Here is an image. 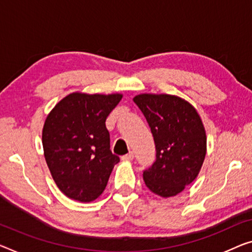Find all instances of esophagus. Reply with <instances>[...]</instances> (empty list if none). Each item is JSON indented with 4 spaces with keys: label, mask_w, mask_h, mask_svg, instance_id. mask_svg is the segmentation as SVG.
<instances>
[{
    "label": "esophagus",
    "mask_w": 252,
    "mask_h": 252,
    "mask_svg": "<svg viewBox=\"0 0 252 252\" xmlns=\"http://www.w3.org/2000/svg\"><path fill=\"white\" fill-rule=\"evenodd\" d=\"M134 158V153L133 152H129L125 154V156L122 157V160L123 161H131Z\"/></svg>",
    "instance_id": "34e87169"
}]
</instances>
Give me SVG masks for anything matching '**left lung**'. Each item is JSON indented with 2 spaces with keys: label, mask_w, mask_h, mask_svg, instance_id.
<instances>
[{
  "label": "left lung",
  "mask_w": 252,
  "mask_h": 252,
  "mask_svg": "<svg viewBox=\"0 0 252 252\" xmlns=\"http://www.w3.org/2000/svg\"><path fill=\"white\" fill-rule=\"evenodd\" d=\"M134 102L144 115L156 145V161L143 171L146 187L161 197L176 196L196 179L206 156L199 115L176 95L139 94Z\"/></svg>",
  "instance_id": "8db88e82"
}]
</instances>
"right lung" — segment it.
Returning a JSON list of instances; mask_svg holds the SVG:
<instances>
[{
    "label": "right lung",
    "mask_w": 252,
    "mask_h": 252,
    "mask_svg": "<svg viewBox=\"0 0 252 252\" xmlns=\"http://www.w3.org/2000/svg\"><path fill=\"white\" fill-rule=\"evenodd\" d=\"M122 94H72L56 104L42 129L45 158L57 187L68 198H98L119 160L110 150L106 119Z\"/></svg>",
    "instance_id": "1"
}]
</instances>
